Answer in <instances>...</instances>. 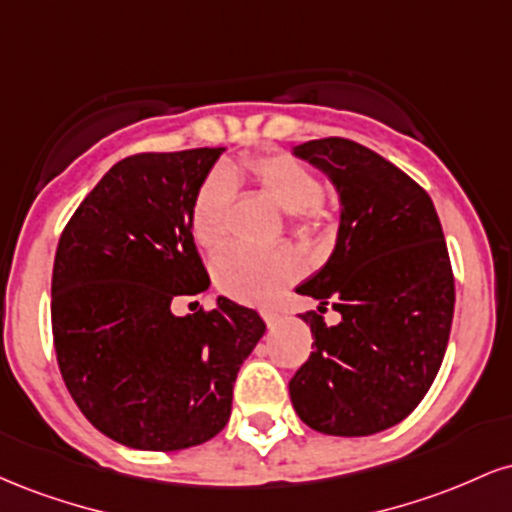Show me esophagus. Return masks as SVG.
<instances>
[{"mask_svg": "<svg viewBox=\"0 0 512 512\" xmlns=\"http://www.w3.org/2000/svg\"><path fill=\"white\" fill-rule=\"evenodd\" d=\"M262 317H264V322H267V325H276V322L281 320V315L276 313V310H262Z\"/></svg>", "mask_w": 512, "mask_h": 512, "instance_id": "obj_1", "label": "esophagus"}]
</instances>
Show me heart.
Here are the masks:
<instances>
[{
	"mask_svg": "<svg viewBox=\"0 0 512 512\" xmlns=\"http://www.w3.org/2000/svg\"><path fill=\"white\" fill-rule=\"evenodd\" d=\"M240 175L255 182L281 211L293 214L303 231L317 233L325 228L327 211L322 207V185L317 175L289 154H267L250 158L243 170H219L202 185L192 209V233L204 250H216L226 243ZM301 272L303 260L293 248H231L221 252L214 262V279L219 289L245 303L272 301Z\"/></svg>",
	"mask_w": 512,
	"mask_h": 512,
	"instance_id": "heart-1",
	"label": "heart"
}]
</instances>
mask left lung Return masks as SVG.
<instances>
[{"mask_svg":"<svg viewBox=\"0 0 512 512\" xmlns=\"http://www.w3.org/2000/svg\"><path fill=\"white\" fill-rule=\"evenodd\" d=\"M339 195L337 243L298 286L313 354L289 392L305 426L327 436H373L419 407L448 349L455 279L431 197L383 156L342 137L293 146Z\"/></svg>","mask_w":512,"mask_h":512,"instance_id":"8db88e82","label":"left lung"}]
</instances>
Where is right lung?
Listing matches in <instances>:
<instances>
[{
	"mask_svg": "<svg viewBox=\"0 0 512 512\" xmlns=\"http://www.w3.org/2000/svg\"><path fill=\"white\" fill-rule=\"evenodd\" d=\"M190 149L115 163L64 228L52 267V337L64 385L98 431L134 450L207 443L231 419L233 385L262 339L260 313L209 289L192 209L223 154Z\"/></svg>",
	"mask_w": 512,
	"mask_h": 512,
	"instance_id": "obj_1",
	"label": "right lung"
}]
</instances>
